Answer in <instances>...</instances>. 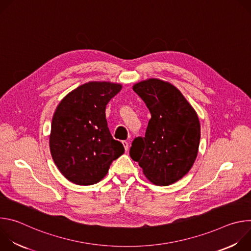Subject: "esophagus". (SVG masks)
I'll return each mask as SVG.
<instances>
[{
  "label": "esophagus",
  "mask_w": 251,
  "mask_h": 251,
  "mask_svg": "<svg viewBox=\"0 0 251 251\" xmlns=\"http://www.w3.org/2000/svg\"><path fill=\"white\" fill-rule=\"evenodd\" d=\"M122 144L124 146V149L125 151H127L129 149V142L128 141H122Z\"/></svg>",
  "instance_id": "esophagus-1"
}]
</instances>
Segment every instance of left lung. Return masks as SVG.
I'll use <instances>...</instances> for the list:
<instances>
[{
    "label": "left lung",
    "mask_w": 251,
    "mask_h": 251,
    "mask_svg": "<svg viewBox=\"0 0 251 251\" xmlns=\"http://www.w3.org/2000/svg\"><path fill=\"white\" fill-rule=\"evenodd\" d=\"M133 90L151 113L145 137H137L130 148L150 182L169 186L193 167L199 150L201 125L196 111L181 91L169 82L151 78Z\"/></svg>",
    "instance_id": "1"
}]
</instances>
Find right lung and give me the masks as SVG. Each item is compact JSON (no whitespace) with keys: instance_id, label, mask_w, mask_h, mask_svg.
<instances>
[{"instance_id":"1","label":"right lung","mask_w":251,"mask_h":251,"mask_svg":"<svg viewBox=\"0 0 251 251\" xmlns=\"http://www.w3.org/2000/svg\"><path fill=\"white\" fill-rule=\"evenodd\" d=\"M121 88L117 83L91 81L69 92L57 105L50 148L54 164L68 181L80 186L96 184L124 153L105 116L107 103Z\"/></svg>"}]
</instances>
